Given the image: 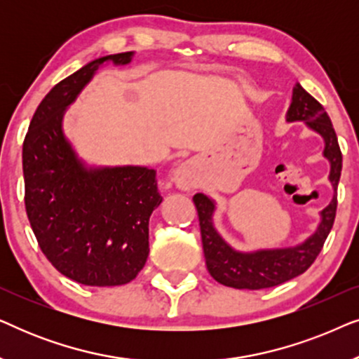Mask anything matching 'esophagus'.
I'll use <instances>...</instances> for the list:
<instances>
[{"label": "esophagus", "mask_w": 359, "mask_h": 359, "mask_svg": "<svg viewBox=\"0 0 359 359\" xmlns=\"http://www.w3.org/2000/svg\"><path fill=\"white\" fill-rule=\"evenodd\" d=\"M173 181L180 189H191L193 188V166L189 163L180 165L173 173Z\"/></svg>", "instance_id": "esophagus-1"}]
</instances>
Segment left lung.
I'll return each mask as SVG.
<instances>
[{"mask_svg": "<svg viewBox=\"0 0 359 359\" xmlns=\"http://www.w3.org/2000/svg\"><path fill=\"white\" fill-rule=\"evenodd\" d=\"M287 121H304L307 126L318 132L325 140L323 155L330 160V181L337 191L341 175V150L333 129L332 121L316 97L309 95L301 85H296L292 93V102L287 111ZM196 209H198L201 238L208 269L215 281L224 286L235 289H264L283 284L289 279L299 276L311 268L323 243L330 233L337 215V196L332 203L322 210V222L317 232L309 237L302 245L294 248L262 250L255 253H238L220 238L212 225L214 203L208 196L196 194Z\"/></svg>", "mask_w": 359, "mask_h": 359, "instance_id": "left-lung-1", "label": "left lung"}]
</instances>
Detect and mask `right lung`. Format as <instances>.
Listing matches in <instances>:
<instances>
[{
  "label": "right lung",
  "mask_w": 359,
  "mask_h": 359,
  "mask_svg": "<svg viewBox=\"0 0 359 359\" xmlns=\"http://www.w3.org/2000/svg\"><path fill=\"white\" fill-rule=\"evenodd\" d=\"M132 52L93 60L57 83L34 112L22 145L24 204L39 247L63 276L85 286L130 283L149 257V219L161 201L155 170H86L62 134L65 107L102 62H130Z\"/></svg>",
  "instance_id": "right-lung-1"
}]
</instances>
